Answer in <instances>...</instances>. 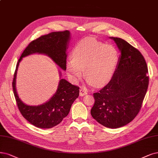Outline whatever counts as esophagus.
I'll return each instance as SVG.
<instances>
[{"label":"esophagus","mask_w":158,"mask_h":158,"mask_svg":"<svg viewBox=\"0 0 158 158\" xmlns=\"http://www.w3.org/2000/svg\"><path fill=\"white\" fill-rule=\"evenodd\" d=\"M87 94V92L84 90L83 88H81L80 90H79V95L80 96H83L85 95H86Z\"/></svg>","instance_id":"1"}]
</instances>
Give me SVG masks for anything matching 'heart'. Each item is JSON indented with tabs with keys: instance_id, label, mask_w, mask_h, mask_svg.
<instances>
[{
	"instance_id": "1",
	"label": "heart",
	"mask_w": 158,
	"mask_h": 158,
	"mask_svg": "<svg viewBox=\"0 0 158 158\" xmlns=\"http://www.w3.org/2000/svg\"><path fill=\"white\" fill-rule=\"evenodd\" d=\"M72 58L67 61V71L74 81L82 78L83 72L90 85L101 86L111 79L118 62V53L112 45H104L93 38L80 41L75 46Z\"/></svg>"
}]
</instances>
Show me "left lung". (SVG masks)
<instances>
[{
  "label": "left lung",
  "instance_id": "8db88e82",
  "mask_svg": "<svg viewBox=\"0 0 158 158\" xmlns=\"http://www.w3.org/2000/svg\"><path fill=\"white\" fill-rule=\"evenodd\" d=\"M110 38L117 45L121 55L111 79L93 94L95 101L90 113L103 126L118 128L130 123L139 113L149 77L141 52L123 39Z\"/></svg>",
  "mask_w": 158,
  "mask_h": 158
}]
</instances>
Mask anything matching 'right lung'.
Here are the masks:
<instances>
[{
  "mask_svg": "<svg viewBox=\"0 0 158 158\" xmlns=\"http://www.w3.org/2000/svg\"><path fill=\"white\" fill-rule=\"evenodd\" d=\"M69 34L68 31L52 32L32 41L23 51L16 65L12 87L17 106L23 117L37 127L49 129L60 124L68 114L72 103L79 97V87L62 79L56 93L48 102L38 106H27L21 102L16 92L17 68L23 57L38 52L49 56L58 66L66 70V52Z\"/></svg>",
  "mask_w": 158,
  "mask_h": 158,
  "instance_id": "obj_1",
  "label": "right lung"
}]
</instances>
